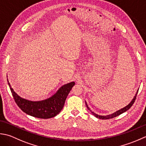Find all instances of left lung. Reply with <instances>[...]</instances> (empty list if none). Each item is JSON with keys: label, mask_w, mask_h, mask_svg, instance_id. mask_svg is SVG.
Here are the masks:
<instances>
[{"label": "left lung", "mask_w": 146, "mask_h": 146, "mask_svg": "<svg viewBox=\"0 0 146 146\" xmlns=\"http://www.w3.org/2000/svg\"><path fill=\"white\" fill-rule=\"evenodd\" d=\"M137 93H138V91H137V93H136L135 96H134V98H133V99L132 100V102H130V103L129 104V105H128L127 106L124 107L123 108L120 110H118V111H116L115 113H114L111 114V115H106V116L98 115H97V114H96V113H94V112L91 111V110L90 109V108H89L88 106L87 105V103H86V106H87V108H88L89 110H90V111L91 112V113L93 114L94 116H95V117H96V118H100V119H102V120H106V119H110V118H114V117H117V116L120 115V114H121V113H124L125 111H127L128 110H129V108H130V107H131V106L133 105V104L134 103V102H135V99H136L137 94Z\"/></svg>", "instance_id": "obj_1"}]
</instances>
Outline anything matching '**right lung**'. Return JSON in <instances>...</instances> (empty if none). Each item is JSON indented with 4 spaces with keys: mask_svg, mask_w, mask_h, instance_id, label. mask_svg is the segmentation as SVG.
<instances>
[{
    "mask_svg": "<svg viewBox=\"0 0 146 146\" xmlns=\"http://www.w3.org/2000/svg\"><path fill=\"white\" fill-rule=\"evenodd\" d=\"M7 82L15 102L20 109L32 117L43 119L54 117L60 112L68 94L75 84L74 82L68 83L62 86L53 96L48 99L40 102H31L18 96L11 88L8 80Z\"/></svg>",
    "mask_w": 146,
    "mask_h": 146,
    "instance_id": "right-lung-1",
    "label": "right lung"
}]
</instances>
